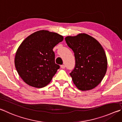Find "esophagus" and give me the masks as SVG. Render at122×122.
<instances>
[{
    "label": "esophagus",
    "mask_w": 122,
    "mask_h": 122,
    "mask_svg": "<svg viewBox=\"0 0 122 122\" xmlns=\"http://www.w3.org/2000/svg\"><path fill=\"white\" fill-rule=\"evenodd\" d=\"M61 68L62 69H65V68H66V66H65V65H62L61 66Z\"/></svg>",
    "instance_id": "1"
}]
</instances>
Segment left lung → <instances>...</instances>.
Here are the masks:
<instances>
[{
	"mask_svg": "<svg viewBox=\"0 0 122 122\" xmlns=\"http://www.w3.org/2000/svg\"><path fill=\"white\" fill-rule=\"evenodd\" d=\"M65 41L74 53L75 66L70 73L74 84L81 91L96 87L107 71V57L102 46L85 34L68 36Z\"/></svg>",
	"mask_w": 122,
	"mask_h": 122,
	"instance_id": "obj_1",
	"label": "left lung"
}]
</instances>
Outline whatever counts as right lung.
I'll list each match as a JSON object with an SVG mask.
<instances>
[{"instance_id":"1","label":"right lung","mask_w":122,"mask_h":122,"mask_svg":"<svg viewBox=\"0 0 122 122\" xmlns=\"http://www.w3.org/2000/svg\"><path fill=\"white\" fill-rule=\"evenodd\" d=\"M63 39L57 33L40 30L24 40L16 51L15 66L24 82L37 88L50 83L60 68L53 48Z\"/></svg>"}]
</instances>
